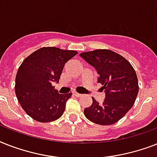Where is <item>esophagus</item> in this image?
Listing matches in <instances>:
<instances>
[{"mask_svg": "<svg viewBox=\"0 0 157 157\" xmlns=\"http://www.w3.org/2000/svg\"><path fill=\"white\" fill-rule=\"evenodd\" d=\"M73 95L74 96H76V97H79V98H80V97H81V96H82V94H78V93H76V92H73Z\"/></svg>", "mask_w": 157, "mask_h": 157, "instance_id": "esophagus-1", "label": "esophagus"}]
</instances>
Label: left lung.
<instances>
[{
  "label": "left lung",
  "mask_w": 157,
  "mask_h": 157,
  "mask_svg": "<svg viewBox=\"0 0 157 157\" xmlns=\"http://www.w3.org/2000/svg\"><path fill=\"white\" fill-rule=\"evenodd\" d=\"M98 74L105 98L102 103L92 97L90 107L84 114L90 121L109 125L121 120L133 107L139 93L136 72L124 57L109 50H95L80 54Z\"/></svg>",
  "instance_id": "1"
}]
</instances>
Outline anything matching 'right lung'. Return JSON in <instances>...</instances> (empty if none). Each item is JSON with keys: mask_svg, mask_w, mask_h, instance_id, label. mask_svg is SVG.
Wrapping results in <instances>:
<instances>
[{"mask_svg": "<svg viewBox=\"0 0 157 157\" xmlns=\"http://www.w3.org/2000/svg\"><path fill=\"white\" fill-rule=\"evenodd\" d=\"M77 54L75 50L43 47L26 58L18 67L15 94L25 112L39 122H50L63 114L71 93L59 94L52 86L59 82L67 62Z\"/></svg>", "mask_w": 157, "mask_h": 157, "instance_id": "1", "label": "right lung"}]
</instances>
